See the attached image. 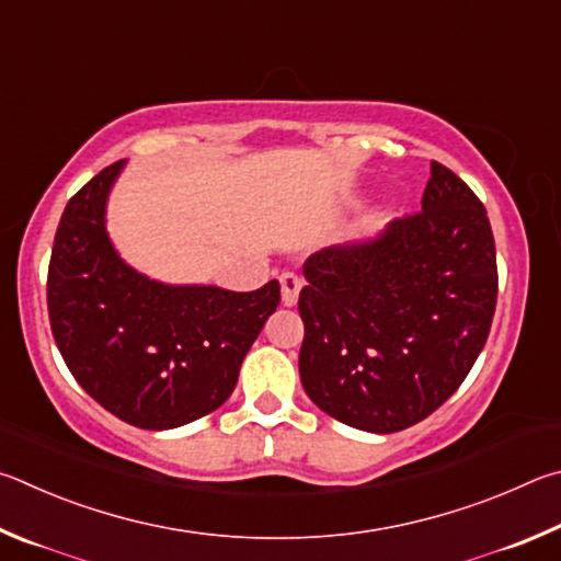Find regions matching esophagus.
Wrapping results in <instances>:
<instances>
[{"instance_id":"esophagus-1","label":"esophagus","mask_w":561,"mask_h":561,"mask_svg":"<svg viewBox=\"0 0 561 561\" xmlns=\"http://www.w3.org/2000/svg\"><path fill=\"white\" fill-rule=\"evenodd\" d=\"M278 280H280V300H283V306L293 308V306H296V302H298L302 280L298 278L296 273H283Z\"/></svg>"}]
</instances>
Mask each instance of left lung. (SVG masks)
Listing matches in <instances>:
<instances>
[{
  "label": "left lung",
  "mask_w": 561,
  "mask_h": 561,
  "mask_svg": "<svg viewBox=\"0 0 561 561\" xmlns=\"http://www.w3.org/2000/svg\"><path fill=\"white\" fill-rule=\"evenodd\" d=\"M300 381L328 416L369 434L419 424L468 377L497 300L485 206L431 162L421 211L302 265Z\"/></svg>",
  "instance_id": "obj_1"
}]
</instances>
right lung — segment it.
<instances>
[{
    "label": "right lung",
    "instance_id": "right-lung-1",
    "mask_svg": "<svg viewBox=\"0 0 561 561\" xmlns=\"http://www.w3.org/2000/svg\"><path fill=\"white\" fill-rule=\"evenodd\" d=\"M125 164L105 167L66 204L48 265V318L66 367L98 404L130 426L167 431L231 397L280 286H176L133 268L105 224Z\"/></svg>",
    "mask_w": 561,
    "mask_h": 561
}]
</instances>
